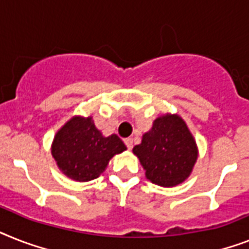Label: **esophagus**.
<instances>
[{"label": "esophagus", "instance_id": "1", "mask_svg": "<svg viewBox=\"0 0 249 249\" xmlns=\"http://www.w3.org/2000/svg\"><path fill=\"white\" fill-rule=\"evenodd\" d=\"M125 144H126V147H128V149H131L133 148V139L131 138H126L124 141Z\"/></svg>", "mask_w": 249, "mask_h": 249}]
</instances>
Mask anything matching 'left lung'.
I'll use <instances>...</instances> for the list:
<instances>
[{
	"label": "left lung",
	"instance_id": "left-lung-1",
	"mask_svg": "<svg viewBox=\"0 0 249 249\" xmlns=\"http://www.w3.org/2000/svg\"><path fill=\"white\" fill-rule=\"evenodd\" d=\"M133 153L145 170V178L160 187L170 188L191 177L198 159V147L187 123L178 114H163L134 145Z\"/></svg>",
	"mask_w": 249,
	"mask_h": 249
}]
</instances>
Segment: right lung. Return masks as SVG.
<instances>
[{"label":"right lung","mask_w":249,"mask_h":249,"mask_svg":"<svg viewBox=\"0 0 249 249\" xmlns=\"http://www.w3.org/2000/svg\"><path fill=\"white\" fill-rule=\"evenodd\" d=\"M126 145L116 134L105 137L92 116L75 115L54 134L51 153L64 175L75 181H90L106 170L110 160Z\"/></svg>","instance_id":"1"}]
</instances>
